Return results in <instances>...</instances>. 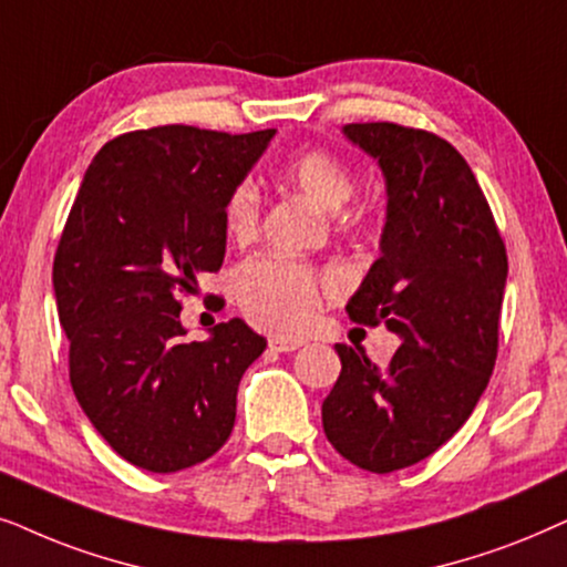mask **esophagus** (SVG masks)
Segmentation results:
<instances>
[{"label":"esophagus","instance_id":"1","mask_svg":"<svg viewBox=\"0 0 567 567\" xmlns=\"http://www.w3.org/2000/svg\"><path fill=\"white\" fill-rule=\"evenodd\" d=\"M269 347L275 352H296V350H300V347H303V342H300V339H282V337H271L269 339Z\"/></svg>","mask_w":567,"mask_h":567}]
</instances>
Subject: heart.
Returning <instances> with one entry per match:
<instances>
[{"mask_svg": "<svg viewBox=\"0 0 567 567\" xmlns=\"http://www.w3.org/2000/svg\"><path fill=\"white\" fill-rule=\"evenodd\" d=\"M282 176L316 207L337 213L354 192L347 165L327 150H306L282 165ZM259 225V192L254 184L233 188L225 205V228L233 238H248ZM238 300L248 319L279 334H296L313 319L321 282L311 269L285 259H254L236 277Z\"/></svg>", "mask_w": 567, "mask_h": 567, "instance_id": "obj_1", "label": "heart"}]
</instances>
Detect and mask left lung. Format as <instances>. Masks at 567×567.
Instances as JSON below:
<instances>
[{
  "mask_svg": "<svg viewBox=\"0 0 567 567\" xmlns=\"http://www.w3.org/2000/svg\"><path fill=\"white\" fill-rule=\"evenodd\" d=\"M342 134L386 184L379 259L347 311L383 323L402 344L386 368L334 344L342 373L321 422L344 458L386 474L441 449L487 389L508 256L477 178L446 140L389 121L347 124Z\"/></svg>",
  "mask_w": 567,
  "mask_h": 567,
  "instance_id": "obj_1",
  "label": "left lung"
}]
</instances>
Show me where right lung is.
Returning <instances> with one entry per match:
<instances>
[{
  "mask_svg": "<svg viewBox=\"0 0 567 567\" xmlns=\"http://www.w3.org/2000/svg\"><path fill=\"white\" fill-rule=\"evenodd\" d=\"M251 134L155 126L93 157L54 259L74 396L109 446L147 472L205 462L236 422L240 375L267 339L244 319L186 342L181 292L225 259V205L269 147Z\"/></svg>",
  "mask_w": 567,
  "mask_h": 567,
  "instance_id": "obj_1",
  "label": "right lung"
}]
</instances>
